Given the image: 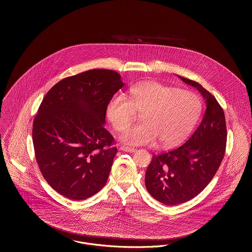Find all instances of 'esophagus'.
Instances as JSON below:
<instances>
[{"label":"esophagus","mask_w":252,"mask_h":252,"mask_svg":"<svg viewBox=\"0 0 252 252\" xmlns=\"http://www.w3.org/2000/svg\"><path fill=\"white\" fill-rule=\"evenodd\" d=\"M121 150L126 151V152H135L136 149L134 147H130V146H126V145H122L120 147Z\"/></svg>","instance_id":"obj_1"}]
</instances>
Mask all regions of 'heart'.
Listing matches in <instances>:
<instances>
[{"label": "heart", "mask_w": 252, "mask_h": 252, "mask_svg": "<svg viewBox=\"0 0 252 252\" xmlns=\"http://www.w3.org/2000/svg\"><path fill=\"white\" fill-rule=\"evenodd\" d=\"M136 112L141 113L143 123L126 130L123 142L153 145L158 141L163 147H173L192 131L201 113V102L192 92L145 81L133 86L127 98L113 97L107 108L108 120L117 131L131 125Z\"/></svg>", "instance_id": "1"}]
</instances>
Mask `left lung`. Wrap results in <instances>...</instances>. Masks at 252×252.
I'll list each match as a JSON object with an SVG mask.
<instances>
[{
	"mask_svg": "<svg viewBox=\"0 0 252 252\" xmlns=\"http://www.w3.org/2000/svg\"><path fill=\"white\" fill-rule=\"evenodd\" d=\"M196 88L206 100L203 119L192 136L179 147L154 154L145 172V187L165 205L187 202L213 180L226 151L225 114L216 97L195 81L180 76Z\"/></svg>",
	"mask_w": 252,
	"mask_h": 252,
	"instance_id": "left-lung-1",
	"label": "left lung"
}]
</instances>
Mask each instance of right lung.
<instances>
[{
    "label": "right lung",
    "mask_w": 252,
    "mask_h": 252,
    "mask_svg": "<svg viewBox=\"0 0 252 252\" xmlns=\"http://www.w3.org/2000/svg\"><path fill=\"white\" fill-rule=\"evenodd\" d=\"M123 86L115 71L89 70L60 80L38 108L32 130L37 165L49 185L71 200L94 195L108 180L117 147L104 124Z\"/></svg>",
    "instance_id": "obj_1"
}]
</instances>
